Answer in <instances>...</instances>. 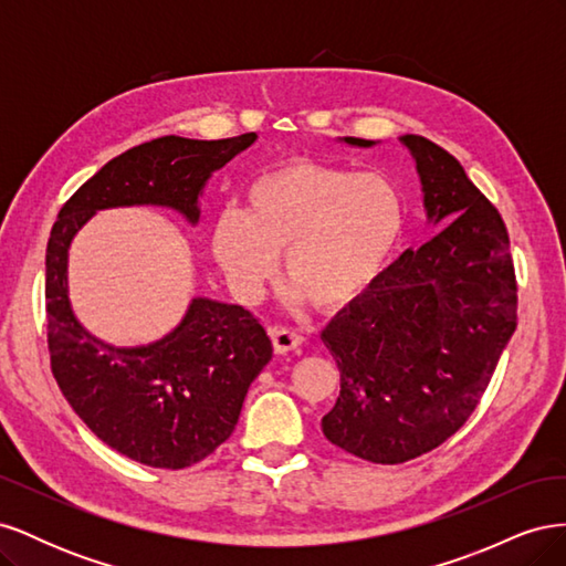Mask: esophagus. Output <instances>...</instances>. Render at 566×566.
Segmentation results:
<instances>
[{"instance_id": "esophagus-1", "label": "esophagus", "mask_w": 566, "mask_h": 566, "mask_svg": "<svg viewBox=\"0 0 566 566\" xmlns=\"http://www.w3.org/2000/svg\"><path fill=\"white\" fill-rule=\"evenodd\" d=\"M271 342H273V349L276 354H287V352H297L304 345V337L297 331H290V328H279V325H271L269 328Z\"/></svg>"}]
</instances>
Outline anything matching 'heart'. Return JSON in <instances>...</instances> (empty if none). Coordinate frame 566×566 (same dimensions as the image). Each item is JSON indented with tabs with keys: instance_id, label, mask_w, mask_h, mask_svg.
Returning <instances> with one entry per match:
<instances>
[{
	"instance_id": "b5f03b06",
	"label": "heart",
	"mask_w": 566,
	"mask_h": 566,
	"mask_svg": "<svg viewBox=\"0 0 566 566\" xmlns=\"http://www.w3.org/2000/svg\"><path fill=\"white\" fill-rule=\"evenodd\" d=\"M403 233V202L385 175L290 160L256 177L245 210L217 217L212 250L233 285L254 295L276 276L318 312H339L380 276Z\"/></svg>"
}]
</instances>
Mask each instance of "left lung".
<instances>
[{"label":"left lung","mask_w":566,"mask_h":566,"mask_svg":"<svg viewBox=\"0 0 566 566\" xmlns=\"http://www.w3.org/2000/svg\"><path fill=\"white\" fill-rule=\"evenodd\" d=\"M401 142L418 165L427 219L450 224L406 250L321 333L339 368V397L321 420L323 434L380 465L413 460L453 437L517 328V279L501 212L449 150L418 134Z\"/></svg>","instance_id":"8db88e82"}]
</instances>
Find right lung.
Instances as JSON below:
<instances>
[{
    "label": "right lung",
    "instance_id": "right-lung-1",
    "mask_svg": "<svg viewBox=\"0 0 566 566\" xmlns=\"http://www.w3.org/2000/svg\"><path fill=\"white\" fill-rule=\"evenodd\" d=\"M256 139L160 136L106 163L65 200L46 243V342L51 373L90 430L142 465L191 468L235 430L250 382L273 354L260 318L198 297L184 321L148 347H113L77 323L67 302V248L96 210L165 205L196 224L214 169Z\"/></svg>",
    "mask_w": 566,
    "mask_h": 566
}]
</instances>
